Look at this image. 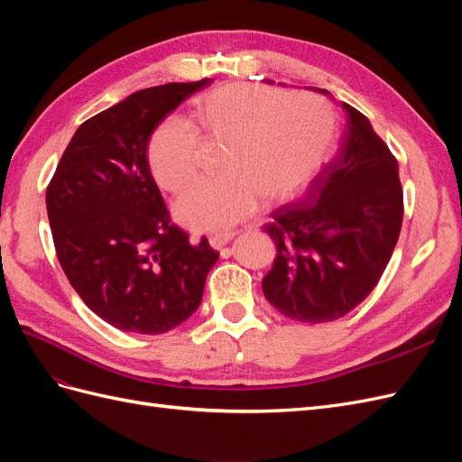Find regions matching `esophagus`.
<instances>
[{"instance_id": "1", "label": "esophagus", "mask_w": 462, "mask_h": 462, "mask_svg": "<svg viewBox=\"0 0 462 462\" xmlns=\"http://www.w3.org/2000/svg\"><path fill=\"white\" fill-rule=\"evenodd\" d=\"M235 231H219V233H212L209 235V245L214 248H221L223 245H227L231 239H235Z\"/></svg>"}]
</instances>
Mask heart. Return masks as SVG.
<instances>
[{
	"label": "heart",
	"instance_id": "b5f03b06",
	"mask_svg": "<svg viewBox=\"0 0 462 462\" xmlns=\"http://www.w3.org/2000/svg\"><path fill=\"white\" fill-rule=\"evenodd\" d=\"M194 125L163 121L148 144L158 185L185 190L200 175L204 143L223 146V175L206 179L179 199L177 217L192 229H226L268 202L295 197L324 163L335 117L329 104L310 92L248 85L219 87L192 107Z\"/></svg>",
	"mask_w": 462,
	"mask_h": 462
}]
</instances>
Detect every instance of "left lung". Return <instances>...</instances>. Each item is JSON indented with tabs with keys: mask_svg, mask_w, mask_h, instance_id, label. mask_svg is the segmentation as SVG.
Masks as SVG:
<instances>
[{
	"mask_svg": "<svg viewBox=\"0 0 462 462\" xmlns=\"http://www.w3.org/2000/svg\"><path fill=\"white\" fill-rule=\"evenodd\" d=\"M329 94L328 90H319ZM348 114L343 144L310 183L306 199L265 223L277 256L262 279L283 316L321 324L365 300L389 263L402 226L399 163L366 116Z\"/></svg>",
	"mask_w": 462,
	"mask_h": 462,
	"instance_id": "obj_1",
	"label": "left lung"
}]
</instances>
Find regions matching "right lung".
I'll list each match as a JSON object with an SVG mask.
<instances>
[{"label":"right lung","instance_id":"obj_1","mask_svg":"<svg viewBox=\"0 0 462 462\" xmlns=\"http://www.w3.org/2000/svg\"><path fill=\"white\" fill-rule=\"evenodd\" d=\"M208 85L167 82L90 117L48 185V219L69 283L117 329L158 335L183 324L219 258L206 236L190 243L171 221L146 158L160 121Z\"/></svg>","mask_w":462,"mask_h":462}]
</instances>
